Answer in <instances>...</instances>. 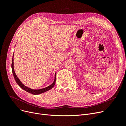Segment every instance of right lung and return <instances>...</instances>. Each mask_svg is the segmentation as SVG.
Listing matches in <instances>:
<instances>
[{
    "label": "right lung",
    "mask_w": 126,
    "mask_h": 126,
    "mask_svg": "<svg viewBox=\"0 0 126 126\" xmlns=\"http://www.w3.org/2000/svg\"><path fill=\"white\" fill-rule=\"evenodd\" d=\"M13 57H14V55L13 56V60H12V63H11V68H12V72H13V74L14 75V78L15 79V80H16V82L17 84L19 86V87L22 88V89L25 90V91H26L27 92H28L30 94H39L42 93H44L46 91H47L51 89V88H52L54 86L55 84V82H56V76L55 77V80H54V81L53 82L52 84L50 86H49L43 89H30L29 88L26 87V86H25L23 83H22L19 78L17 77V75L15 74V72L14 71V59H13ZM56 76V75H55Z\"/></svg>",
    "instance_id": "add662e5"
}]
</instances>
